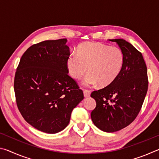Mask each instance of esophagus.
<instances>
[{
    "mask_svg": "<svg viewBox=\"0 0 159 159\" xmlns=\"http://www.w3.org/2000/svg\"><path fill=\"white\" fill-rule=\"evenodd\" d=\"M83 95H84V97L85 98H89L90 95V91L88 90H83Z\"/></svg>",
    "mask_w": 159,
    "mask_h": 159,
    "instance_id": "34e87169",
    "label": "esophagus"
}]
</instances>
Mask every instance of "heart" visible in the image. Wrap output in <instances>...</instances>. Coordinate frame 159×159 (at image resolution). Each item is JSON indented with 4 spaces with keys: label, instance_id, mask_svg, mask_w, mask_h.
<instances>
[{
    "label": "heart",
    "instance_id": "1",
    "mask_svg": "<svg viewBox=\"0 0 159 159\" xmlns=\"http://www.w3.org/2000/svg\"><path fill=\"white\" fill-rule=\"evenodd\" d=\"M124 64V55L119 48L109 46L99 42H87L79 45L77 52H73L66 59V65L73 79H81L87 87L98 83L102 87L114 81L119 76Z\"/></svg>",
    "mask_w": 159,
    "mask_h": 159
}]
</instances>
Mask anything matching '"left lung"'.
<instances>
[{
	"label": "left lung",
	"mask_w": 159,
	"mask_h": 159,
	"mask_svg": "<svg viewBox=\"0 0 159 159\" xmlns=\"http://www.w3.org/2000/svg\"><path fill=\"white\" fill-rule=\"evenodd\" d=\"M116 42L124 55V64L111 84L91 93L96 107L91 112L94 124L101 130L113 133L127 127L140 111L148 89L146 64L142 53L130 43Z\"/></svg>",
	"instance_id": "left-lung-1"
}]
</instances>
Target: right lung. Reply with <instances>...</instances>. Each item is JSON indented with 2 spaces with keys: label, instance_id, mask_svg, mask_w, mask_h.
Masks as SVG:
<instances>
[{
  "label": "right lung",
  "instance_id": "1",
  "mask_svg": "<svg viewBox=\"0 0 159 159\" xmlns=\"http://www.w3.org/2000/svg\"><path fill=\"white\" fill-rule=\"evenodd\" d=\"M66 41L48 40L31 45L21 56L15 72L19 111L26 122L46 133L64 130L73 109L84 98L76 80L68 75Z\"/></svg>",
  "mask_w": 159,
  "mask_h": 159
}]
</instances>
